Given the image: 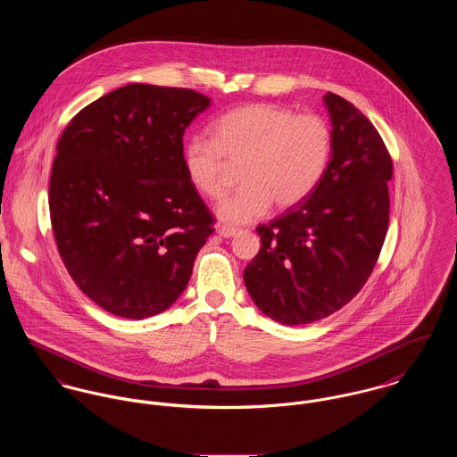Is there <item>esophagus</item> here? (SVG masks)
I'll return each mask as SVG.
<instances>
[{"mask_svg":"<svg viewBox=\"0 0 457 457\" xmlns=\"http://www.w3.org/2000/svg\"><path fill=\"white\" fill-rule=\"evenodd\" d=\"M217 233L220 235V237H224V238H233V237H237V229L235 228H228V226H220L219 229H217Z\"/></svg>","mask_w":457,"mask_h":457,"instance_id":"obj_1","label":"esophagus"}]
</instances>
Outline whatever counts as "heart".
Returning <instances> with one entry per match:
<instances>
[{
  "label": "heart",
  "mask_w": 457,
  "mask_h": 457,
  "mask_svg": "<svg viewBox=\"0 0 457 457\" xmlns=\"http://www.w3.org/2000/svg\"><path fill=\"white\" fill-rule=\"evenodd\" d=\"M212 137H191L182 164L191 186L208 200L226 191L231 166H240L244 187L217 206L233 226L264 217L271 204L282 210L303 204L320 184L333 151L329 124L315 113H296L271 103H247L222 113Z\"/></svg>",
  "instance_id": "obj_1"
}]
</instances>
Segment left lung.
I'll return each mask as SVG.
<instances>
[{
	"mask_svg": "<svg viewBox=\"0 0 457 457\" xmlns=\"http://www.w3.org/2000/svg\"><path fill=\"white\" fill-rule=\"evenodd\" d=\"M333 153L317 189L255 231L261 249L244 271L257 308L302 326L349 303L377 264L389 226L393 159L354 104L328 93Z\"/></svg>",
	"mask_w": 457,
	"mask_h": 457,
	"instance_id": "8db88e82",
	"label": "left lung"
}]
</instances>
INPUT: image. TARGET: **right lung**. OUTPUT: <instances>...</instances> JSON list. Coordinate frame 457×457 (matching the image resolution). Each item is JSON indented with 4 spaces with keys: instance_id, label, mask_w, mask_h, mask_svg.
Listing matches in <instances>:
<instances>
[{
    "instance_id": "add662e5",
    "label": "right lung",
    "mask_w": 457,
    "mask_h": 457,
    "mask_svg": "<svg viewBox=\"0 0 457 457\" xmlns=\"http://www.w3.org/2000/svg\"><path fill=\"white\" fill-rule=\"evenodd\" d=\"M210 98L128 84L82 108L52 164L59 255L103 310L145 319L184 293L213 215L186 177L182 137Z\"/></svg>"
}]
</instances>
